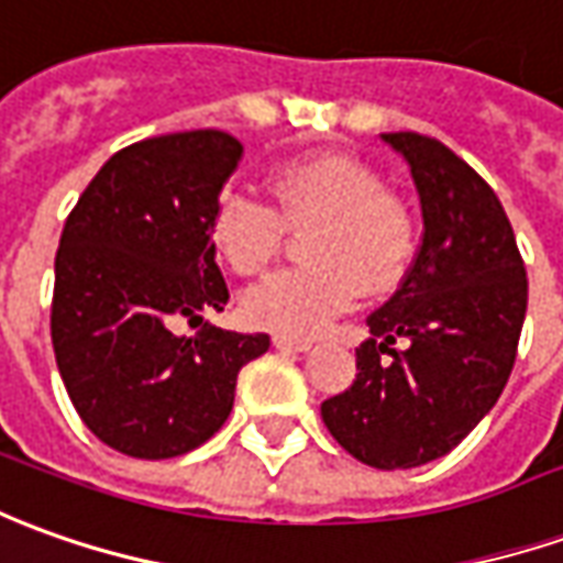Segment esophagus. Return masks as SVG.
Returning <instances> with one entry per match:
<instances>
[{
  "label": "esophagus",
  "mask_w": 563,
  "mask_h": 563,
  "mask_svg": "<svg viewBox=\"0 0 563 563\" xmlns=\"http://www.w3.org/2000/svg\"><path fill=\"white\" fill-rule=\"evenodd\" d=\"M274 347L283 350V353H305V350H310V341L308 338H295L277 332V335H274Z\"/></svg>",
  "instance_id": "obj_1"
}]
</instances>
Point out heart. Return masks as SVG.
<instances>
[{"instance_id": "b5f03b06", "label": "heart", "mask_w": 563, "mask_h": 563, "mask_svg": "<svg viewBox=\"0 0 563 563\" xmlns=\"http://www.w3.org/2000/svg\"><path fill=\"white\" fill-rule=\"evenodd\" d=\"M274 207L250 191L228 188L216 200L210 238L241 277L271 268L286 225H310V265L271 274L243 298V313L283 335H317L350 310L363 289L384 295L399 286L418 250V222L402 198L384 191L368 164L347 155L289 161L271 179Z\"/></svg>"}]
</instances>
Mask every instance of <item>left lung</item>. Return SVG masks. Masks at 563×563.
<instances>
[{"mask_svg": "<svg viewBox=\"0 0 563 563\" xmlns=\"http://www.w3.org/2000/svg\"><path fill=\"white\" fill-rule=\"evenodd\" d=\"M402 152L423 238L393 298L368 317L356 380L322 402V423L375 470H411L457 448L500 399L528 310L512 225L485 179L448 145L384 133ZM399 343V349H393Z\"/></svg>", "mask_w": 563, "mask_h": 563, "instance_id": "8db88e82", "label": "left lung"}]
</instances>
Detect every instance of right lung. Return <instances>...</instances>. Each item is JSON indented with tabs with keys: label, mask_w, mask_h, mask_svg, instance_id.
<instances>
[{
	"label": "right lung",
	"mask_w": 563,
	"mask_h": 563,
	"mask_svg": "<svg viewBox=\"0 0 563 563\" xmlns=\"http://www.w3.org/2000/svg\"><path fill=\"white\" fill-rule=\"evenodd\" d=\"M243 145L225 131L152 136L115 152L66 216L54 258L51 344L78 418L136 460L179 457L225 423L241 368L268 335L176 322L222 310L210 238Z\"/></svg>",
	"instance_id": "right-lung-1"
}]
</instances>
